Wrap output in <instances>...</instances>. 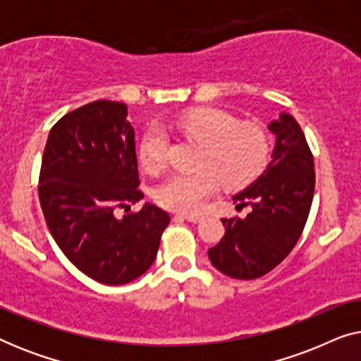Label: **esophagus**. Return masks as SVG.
Returning <instances> with one entry per match:
<instances>
[{
    "label": "esophagus",
    "mask_w": 361,
    "mask_h": 361,
    "mask_svg": "<svg viewBox=\"0 0 361 361\" xmlns=\"http://www.w3.org/2000/svg\"><path fill=\"white\" fill-rule=\"evenodd\" d=\"M180 216L182 219H185L187 221H190V224H199V221H202V219H204L202 215H195V214H182Z\"/></svg>",
    "instance_id": "obj_1"
}]
</instances>
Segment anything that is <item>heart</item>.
<instances>
[{
  "instance_id": "b5f03b06",
  "label": "heart",
  "mask_w": 361,
  "mask_h": 361,
  "mask_svg": "<svg viewBox=\"0 0 361 361\" xmlns=\"http://www.w3.org/2000/svg\"><path fill=\"white\" fill-rule=\"evenodd\" d=\"M177 130L204 146L200 171L176 172L156 189L157 204L171 210L194 212L216 190L221 180L228 187L246 185L264 169L268 142L263 131L238 125L236 118L216 108H197L177 118ZM167 136L151 128L140 146L141 164L156 171L164 164Z\"/></svg>"
}]
</instances>
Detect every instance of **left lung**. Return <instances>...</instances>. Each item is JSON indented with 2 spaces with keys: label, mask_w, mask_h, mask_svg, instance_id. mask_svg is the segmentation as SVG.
Here are the masks:
<instances>
[{
  "label": "left lung",
  "mask_w": 361,
  "mask_h": 361,
  "mask_svg": "<svg viewBox=\"0 0 361 361\" xmlns=\"http://www.w3.org/2000/svg\"><path fill=\"white\" fill-rule=\"evenodd\" d=\"M274 136L264 171L231 199L250 205L245 219H221L225 235L209 250L212 264L235 279H256L274 269L302 233L312 205L314 157L299 123L281 111L268 123Z\"/></svg>",
  "instance_id": "left-lung-1"
}]
</instances>
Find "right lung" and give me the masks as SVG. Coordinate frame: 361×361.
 Returning a JSON list of instances; mask_svg holds the SVG:
<instances>
[{
    "label": "right lung",
    "instance_id": "right-lung-1",
    "mask_svg": "<svg viewBox=\"0 0 361 361\" xmlns=\"http://www.w3.org/2000/svg\"><path fill=\"white\" fill-rule=\"evenodd\" d=\"M135 128L128 106L98 100L62 116L49 133L39 202L68 261L102 284L131 283L154 263L169 214L140 202Z\"/></svg>",
    "mask_w": 361,
    "mask_h": 361
}]
</instances>
